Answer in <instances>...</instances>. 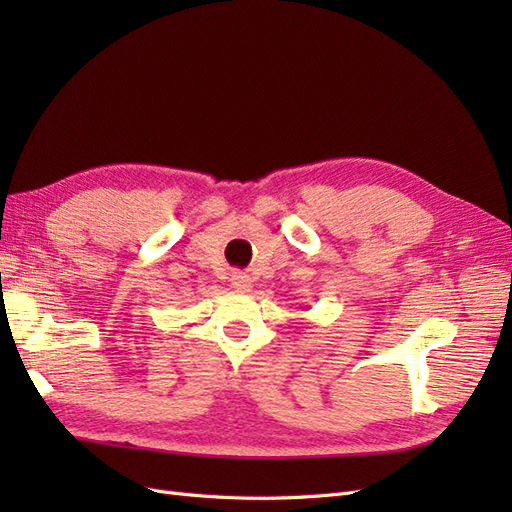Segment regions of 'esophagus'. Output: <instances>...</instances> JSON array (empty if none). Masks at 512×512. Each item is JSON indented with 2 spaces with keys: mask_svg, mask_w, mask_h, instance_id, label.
<instances>
[{
  "mask_svg": "<svg viewBox=\"0 0 512 512\" xmlns=\"http://www.w3.org/2000/svg\"><path fill=\"white\" fill-rule=\"evenodd\" d=\"M232 286H235L237 290H250V288H252L250 275H245V273H235V275H232Z\"/></svg>",
  "mask_w": 512,
  "mask_h": 512,
  "instance_id": "obj_1",
  "label": "esophagus"
}]
</instances>
